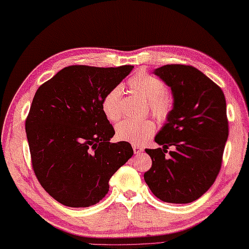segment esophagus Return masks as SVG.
Listing matches in <instances>:
<instances>
[{
	"label": "esophagus",
	"instance_id": "esophagus-1",
	"mask_svg": "<svg viewBox=\"0 0 249 249\" xmlns=\"http://www.w3.org/2000/svg\"><path fill=\"white\" fill-rule=\"evenodd\" d=\"M132 147H133V151H134V154H140V153H142V151L144 150L143 147H142V146H139V145H133Z\"/></svg>",
	"mask_w": 249,
	"mask_h": 249
}]
</instances>
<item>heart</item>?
<instances>
[{
    "label": "heart",
    "instance_id": "obj_1",
    "mask_svg": "<svg viewBox=\"0 0 249 249\" xmlns=\"http://www.w3.org/2000/svg\"><path fill=\"white\" fill-rule=\"evenodd\" d=\"M130 88L135 93L148 101V106L157 119L165 120L173 109V99L166 92L165 84L146 72H139L129 79ZM123 89L120 86L111 88L102 100V109L105 117L110 121L120 117V99ZM155 124L149 119H124L116 125V136L133 145L143 144L155 133Z\"/></svg>",
    "mask_w": 249,
    "mask_h": 249
}]
</instances>
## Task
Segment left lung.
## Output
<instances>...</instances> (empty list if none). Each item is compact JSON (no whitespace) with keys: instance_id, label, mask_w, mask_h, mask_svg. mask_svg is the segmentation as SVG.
I'll return each mask as SVG.
<instances>
[{"instance_id":"obj_1","label":"left lung","mask_w":249,"mask_h":249,"mask_svg":"<svg viewBox=\"0 0 249 249\" xmlns=\"http://www.w3.org/2000/svg\"><path fill=\"white\" fill-rule=\"evenodd\" d=\"M172 90L174 106L155 142L163 148L145 149L153 160L144 179L163 202L186 204L202 196L219 174L229 135L225 94L201 71L166 64L154 72ZM174 152L166 155V149Z\"/></svg>"}]
</instances>
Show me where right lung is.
Returning <instances> with one entry per match:
<instances>
[{
  "mask_svg": "<svg viewBox=\"0 0 249 249\" xmlns=\"http://www.w3.org/2000/svg\"><path fill=\"white\" fill-rule=\"evenodd\" d=\"M134 67L71 65L35 93L25 132L32 167L43 188L61 204L88 207L108 192V181L128 161V142L110 143L115 134L102 100Z\"/></svg>",
  "mask_w": 249,
  "mask_h": 249,
  "instance_id": "obj_1",
  "label": "right lung"
}]
</instances>
